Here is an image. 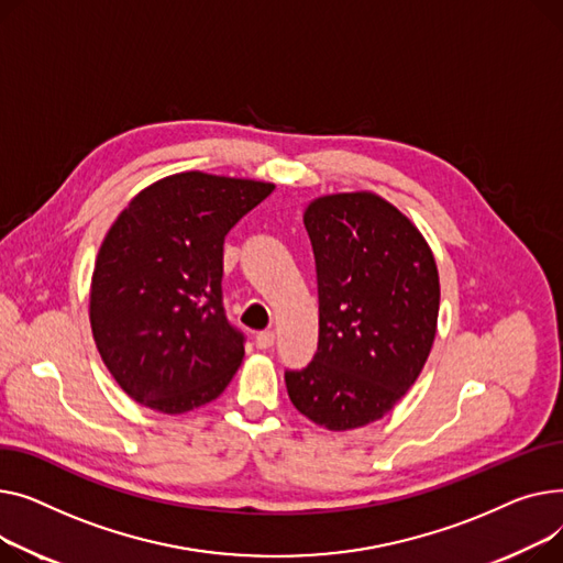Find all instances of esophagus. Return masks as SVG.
I'll return each instance as SVG.
<instances>
[{"label": "esophagus", "mask_w": 563, "mask_h": 563, "mask_svg": "<svg viewBox=\"0 0 563 563\" xmlns=\"http://www.w3.org/2000/svg\"><path fill=\"white\" fill-rule=\"evenodd\" d=\"M254 343H256V347H258V350H268V347H273V345H275V332H258V334H256V339H254Z\"/></svg>", "instance_id": "obj_1"}]
</instances>
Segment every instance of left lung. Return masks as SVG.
<instances>
[{
  "label": "left lung",
  "mask_w": 563,
  "mask_h": 563,
  "mask_svg": "<svg viewBox=\"0 0 563 563\" xmlns=\"http://www.w3.org/2000/svg\"><path fill=\"white\" fill-rule=\"evenodd\" d=\"M318 277V350L286 371L295 409L332 432L384 418L418 379L437 336L439 271L420 231L373 192L305 211Z\"/></svg>",
  "instance_id": "obj_1"
}]
</instances>
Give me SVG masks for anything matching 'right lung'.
<instances>
[{"instance_id": "right-lung-1", "label": "right lung", "mask_w": 563, "mask_h": 563, "mask_svg": "<svg viewBox=\"0 0 563 563\" xmlns=\"http://www.w3.org/2000/svg\"><path fill=\"white\" fill-rule=\"evenodd\" d=\"M273 184L205 173L141 190L99 247L90 327L120 388L161 413H186L227 388L245 336L222 307V245Z\"/></svg>"}]
</instances>
